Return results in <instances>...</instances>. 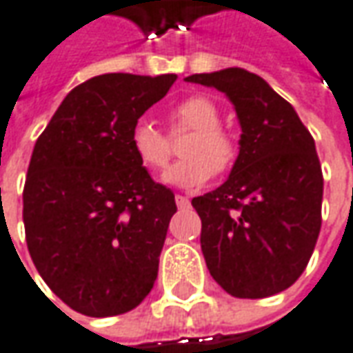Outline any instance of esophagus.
<instances>
[{
  "mask_svg": "<svg viewBox=\"0 0 353 353\" xmlns=\"http://www.w3.org/2000/svg\"><path fill=\"white\" fill-rule=\"evenodd\" d=\"M174 202L179 205V210H186V208H190V200L186 198V196H182V194H176L174 196Z\"/></svg>",
  "mask_w": 353,
  "mask_h": 353,
  "instance_id": "1",
  "label": "esophagus"
}]
</instances>
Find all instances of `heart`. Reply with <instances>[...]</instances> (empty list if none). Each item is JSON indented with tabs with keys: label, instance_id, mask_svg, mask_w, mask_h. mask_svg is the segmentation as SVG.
Listing matches in <instances>:
<instances>
[{
	"label": "heart",
	"instance_id": "b5f03b06",
	"mask_svg": "<svg viewBox=\"0 0 353 353\" xmlns=\"http://www.w3.org/2000/svg\"><path fill=\"white\" fill-rule=\"evenodd\" d=\"M221 116L212 99L204 94H194L181 101L172 110V130L176 132H190L181 148L184 159L174 163L165 172L163 181L194 188L212 179L215 172H227L237 161V143L233 136L219 126ZM130 145L134 155L138 157L141 167L148 171H161L169 163L171 145L169 139L161 134L148 120H138L132 134Z\"/></svg>",
	"mask_w": 353,
	"mask_h": 353
}]
</instances>
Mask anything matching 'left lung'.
Wrapping results in <instances>:
<instances>
[{"label": "left lung", "mask_w": 353, "mask_h": 353, "mask_svg": "<svg viewBox=\"0 0 353 353\" xmlns=\"http://www.w3.org/2000/svg\"><path fill=\"white\" fill-rule=\"evenodd\" d=\"M186 81L225 93L243 132L229 179L192 200L205 266L233 297L276 295L303 274L321 231L323 171L313 136L256 73L227 68Z\"/></svg>", "instance_id": "1"}]
</instances>
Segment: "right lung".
Returning a JSON list of instances; mask_svg holds the SVG:
<instances>
[{"label":"right lung","instance_id":"obj_1","mask_svg":"<svg viewBox=\"0 0 353 353\" xmlns=\"http://www.w3.org/2000/svg\"><path fill=\"white\" fill-rule=\"evenodd\" d=\"M174 81L172 73L97 75L68 93L34 143L23 190L28 252L77 313H128L157 280L176 204L141 167L130 134Z\"/></svg>","mask_w":353,"mask_h":353}]
</instances>
